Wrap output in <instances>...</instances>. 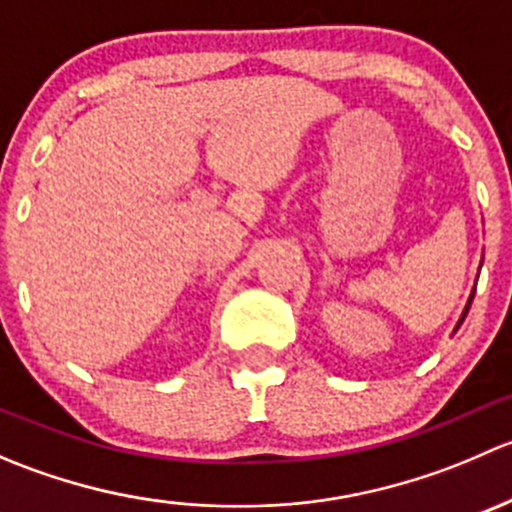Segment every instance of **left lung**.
<instances>
[{
    "instance_id": "left-lung-1",
    "label": "left lung",
    "mask_w": 512,
    "mask_h": 512,
    "mask_svg": "<svg viewBox=\"0 0 512 512\" xmlns=\"http://www.w3.org/2000/svg\"><path fill=\"white\" fill-rule=\"evenodd\" d=\"M473 294H476V289H473L471 292V297H468V304H466V309H463V314H461V319H458V324H456V329L461 327L463 324V319H466V314H468V309H471V302H473Z\"/></svg>"
}]
</instances>
